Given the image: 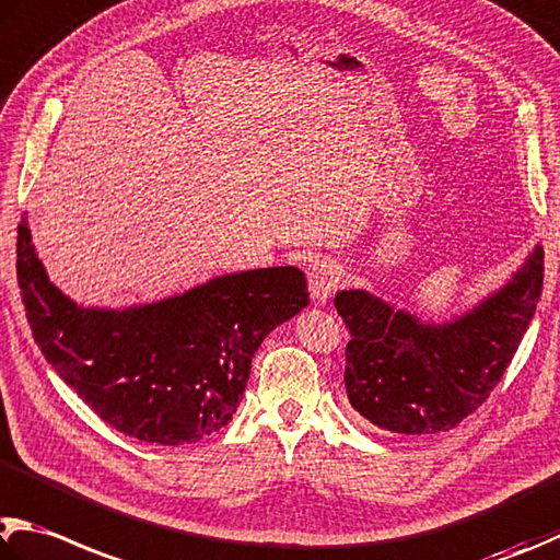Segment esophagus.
<instances>
[{
	"instance_id": "1",
	"label": "esophagus",
	"mask_w": 560,
	"mask_h": 560,
	"mask_svg": "<svg viewBox=\"0 0 560 560\" xmlns=\"http://www.w3.org/2000/svg\"><path fill=\"white\" fill-rule=\"evenodd\" d=\"M342 281V267L338 259L323 257L308 264V291L315 303H323Z\"/></svg>"
}]
</instances>
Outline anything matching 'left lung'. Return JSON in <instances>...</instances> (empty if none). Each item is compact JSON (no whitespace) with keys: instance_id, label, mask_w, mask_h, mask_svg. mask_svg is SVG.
Wrapping results in <instances>:
<instances>
[{"instance_id":"8db88e82","label":"left lung","mask_w":560,"mask_h":560,"mask_svg":"<svg viewBox=\"0 0 560 560\" xmlns=\"http://www.w3.org/2000/svg\"><path fill=\"white\" fill-rule=\"evenodd\" d=\"M541 287L544 247L536 245L502 289L441 323L364 289L338 291L335 308L350 330L345 389L352 409L392 433L455 429L510 368Z\"/></svg>"}]
</instances>
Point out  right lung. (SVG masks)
Instances as JSON below:
<instances>
[{"label":"right lung","mask_w":560,"mask_h":560,"mask_svg":"<svg viewBox=\"0 0 560 560\" xmlns=\"http://www.w3.org/2000/svg\"><path fill=\"white\" fill-rule=\"evenodd\" d=\"M16 279L34 340L60 380L112 429L156 445L225 429L261 340L311 303L301 269L269 267L139 306H80L48 279L26 212Z\"/></svg>","instance_id":"add662e5"}]
</instances>
